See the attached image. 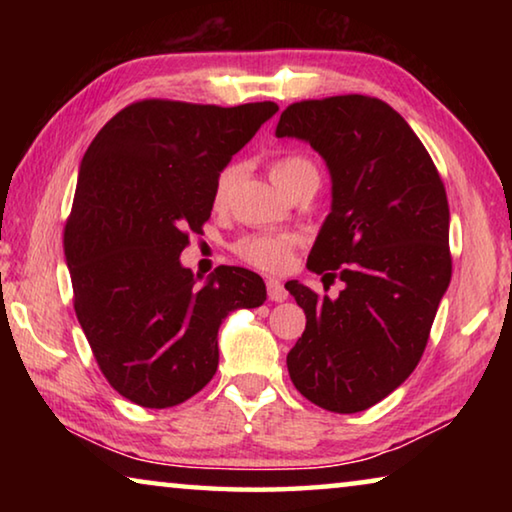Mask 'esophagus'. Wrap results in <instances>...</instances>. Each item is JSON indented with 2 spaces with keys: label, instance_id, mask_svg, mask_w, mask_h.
<instances>
[{
  "label": "esophagus",
  "instance_id": "esophagus-1",
  "mask_svg": "<svg viewBox=\"0 0 512 512\" xmlns=\"http://www.w3.org/2000/svg\"><path fill=\"white\" fill-rule=\"evenodd\" d=\"M266 291H268V298L273 302H284L287 300V289H284V284L280 280H273V277H268L266 280Z\"/></svg>",
  "mask_w": 512,
  "mask_h": 512
}]
</instances>
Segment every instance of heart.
Instances as JSON below:
<instances>
[{"instance_id": "obj_1", "label": "heart", "mask_w": 512, "mask_h": 512, "mask_svg": "<svg viewBox=\"0 0 512 512\" xmlns=\"http://www.w3.org/2000/svg\"><path fill=\"white\" fill-rule=\"evenodd\" d=\"M271 178L273 183L282 189L284 194L291 196L296 189L305 185H318L320 183V171L307 155L300 153H287L280 155L271 162ZM239 176L237 164H228L219 171V176L214 180V205L223 207L228 203L232 187ZM298 244V235L293 232H262V235H246L239 241H235V255L250 266L259 268V271H284L291 262V253Z\"/></svg>"}]
</instances>
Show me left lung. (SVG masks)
<instances>
[{
	"label": "left lung",
	"instance_id": "obj_1",
	"mask_svg": "<svg viewBox=\"0 0 512 512\" xmlns=\"http://www.w3.org/2000/svg\"><path fill=\"white\" fill-rule=\"evenodd\" d=\"M275 135L309 142L327 164L332 212L307 266L345 284L336 300L284 284L307 316L289 375L320 409L366 411L418 366L452 280L445 185L404 117L375 97L291 103Z\"/></svg>",
	"mask_w": 512,
	"mask_h": 512
}]
</instances>
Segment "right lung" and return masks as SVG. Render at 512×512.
I'll list each match as a JSON object with an SVG mask.
<instances>
[{
	"label": "right lung",
	"mask_w": 512,
	"mask_h": 512,
	"mask_svg": "<svg viewBox=\"0 0 512 512\" xmlns=\"http://www.w3.org/2000/svg\"><path fill=\"white\" fill-rule=\"evenodd\" d=\"M275 112L273 101H135L83 155L63 239L74 311L103 377L144 409L201 391L223 318L264 305L257 273L219 266L198 289L180 253L210 219L219 171Z\"/></svg>",
	"instance_id": "obj_1"
}]
</instances>
